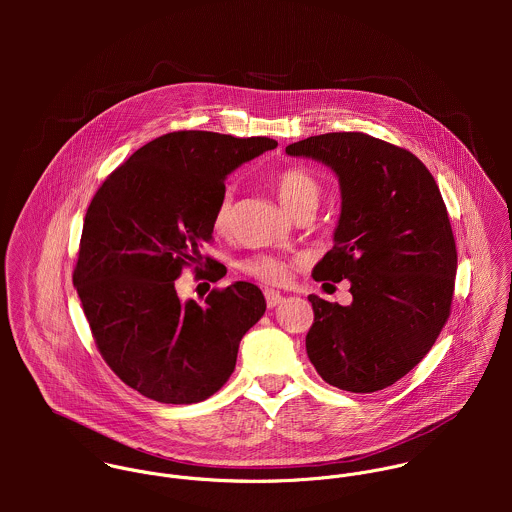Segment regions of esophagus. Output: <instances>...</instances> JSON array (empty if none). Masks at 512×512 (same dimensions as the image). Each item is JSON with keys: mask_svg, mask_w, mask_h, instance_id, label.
I'll list each match as a JSON object with an SVG mask.
<instances>
[{"mask_svg": "<svg viewBox=\"0 0 512 512\" xmlns=\"http://www.w3.org/2000/svg\"><path fill=\"white\" fill-rule=\"evenodd\" d=\"M264 297H266L268 307H276V305L284 303V299H286L282 293L276 292V290H266V292H264Z\"/></svg>", "mask_w": 512, "mask_h": 512, "instance_id": "34e87169", "label": "esophagus"}]
</instances>
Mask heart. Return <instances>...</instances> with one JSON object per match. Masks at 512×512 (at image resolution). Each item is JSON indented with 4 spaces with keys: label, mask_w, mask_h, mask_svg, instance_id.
<instances>
[{
    "label": "heart",
    "mask_w": 512,
    "mask_h": 512,
    "mask_svg": "<svg viewBox=\"0 0 512 512\" xmlns=\"http://www.w3.org/2000/svg\"><path fill=\"white\" fill-rule=\"evenodd\" d=\"M276 193L280 203L286 207V211L295 219L301 213H315V209L321 203V185L317 179L307 173L301 167H288L278 173L276 181ZM232 193L224 191L217 203V209L213 213V228L219 234H226L232 228ZM293 260L274 256V254H254L240 262V270L264 284L280 286L290 280V270L293 268Z\"/></svg>",
    "instance_id": "1"
}]
</instances>
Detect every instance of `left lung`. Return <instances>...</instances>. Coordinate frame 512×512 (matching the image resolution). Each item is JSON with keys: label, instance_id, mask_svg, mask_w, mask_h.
I'll list each match as a JSON object with an SVG mask.
<instances>
[{"label": "left lung", "instance_id": "obj_1", "mask_svg": "<svg viewBox=\"0 0 512 512\" xmlns=\"http://www.w3.org/2000/svg\"><path fill=\"white\" fill-rule=\"evenodd\" d=\"M335 171L341 217L313 280H349L353 303L309 295L305 349L319 376L347 392H376L406 376L449 317L457 250L438 183L408 149L361 132L286 147Z\"/></svg>", "mask_w": 512, "mask_h": 512}]
</instances>
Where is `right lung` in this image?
Listing matches in <instances>:
<instances>
[{
	"label": "right lung",
	"mask_w": 512,
	"mask_h": 512,
	"mask_svg": "<svg viewBox=\"0 0 512 512\" xmlns=\"http://www.w3.org/2000/svg\"><path fill=\"white\" fill-rule=\"evenodd\" d=\"M278 146L270 138H234L183 130L155 138L114 169L84 217L73 284L94 343L134 390L163 404L213 396L236 366L240 339L260 321L258 286L234 282L205 303L181 301L183 268L205 265L213 213L224 179L238 165Z\"/></svg>",
	"instance_id": "obj_1"
}]
</instances>
